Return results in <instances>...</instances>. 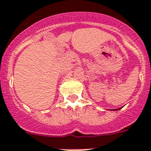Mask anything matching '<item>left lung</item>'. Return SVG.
Listing matches in <instances>:
<instances>
[{
	"mask_svg": "<svg viewBox=\"0 0 151 151\" xmlns=\"http://www.w3.org/2000/svg\"><path fill=\"white\" fill-rule=\"evenodd\" d=\"M118 109H115V110H118Z\"/></svg>",
	"mask_w": 151,
	"mask_h": 151,
	"instance_id": "obj_1",
	"label": "left lung"
}]
</instances>
